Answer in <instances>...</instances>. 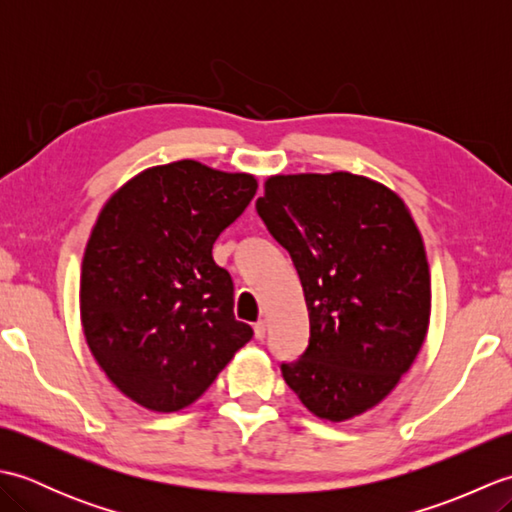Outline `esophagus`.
Here are the masks:
<instances>
[{
  "instance_id": "esophagus-1",
  "label": "esophagus",
  "mask_w": 512,
  "mask_h": 512,
  "mask_svg": "<svg viewBox=\"0 0 512 512\" xmlns=\"http://www.w3.org/2000/svg\"><path fill=\"white\" fill-rule=\"evenodd\" d=\"M253 330H255V339L262 341L264 336H266V330H268V328H266V321H257Z\"/></svg>"
}]
</instances>
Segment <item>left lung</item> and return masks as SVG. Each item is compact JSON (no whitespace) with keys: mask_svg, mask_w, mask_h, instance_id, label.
I'll use <instances>...</instances> for the list:
<instances>
[{"mask_svg":"<svg viewBox=\"0 0 512 512\" xmlns=\"http://www.w3.org/2000/svg\"><path fill=\"white\" fill-rule=\"evenodd\" d=\"M257 213L301 279L310 345L281 365L314 416L352 420L383 402L416 361L431 319V275L405 200L350 171L279 173Z\"/></svg>","mask_w":512,"mask_h":512,"instance_id":"1","label":"left lung"}]
</instances>
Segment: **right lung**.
<instances>
[{
    "label": "right lung",
    "instance_id": "add662e5",
    "mask_svg": "<svg viewBox=\"0 0 512 512\" xmlns=\"http://www.w3.org/2000/svg\"><path fill=\"white\" fill-rule=\"evenodd\" d=\"M257 178L176 160L140 171L96 217L81 264V325L114 387L149 411L193 405L250 341L213 244Z\"/></svg>",
    "mask_w": 512,
    "mask_h": 512
}]
</instances>
